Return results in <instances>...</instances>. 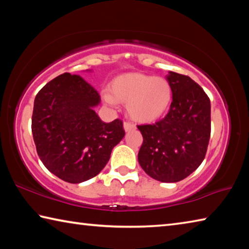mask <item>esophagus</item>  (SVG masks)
Wrapping results in <instances>:
<instances>
[{
  "label": "esophagus",
  "mask_w": 249,
  "mask_h": 249,
  "mask_svg": "<svg viewBox=\"0 0 249 249\" xmlns=\"http://www.w3.org/2000/svg\"><path fill=\"white\" fill-rule=\"evenodd\" d=\"M136 128V125L134 123H130V122H124V129L125 132H129V130H133Z\"/></svg>",
  "instance_id": "obj_1"
}]
</instances>
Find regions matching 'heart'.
Listing matches in <instances>:
<instances>
[{
  "mask_svg": "<svg viewBox=\"0 0 249 249\" xmlns=\"http://www.w3.org/2000/svg\"><path fill=\"white\" fill-rule=\"evenodd\" d=\"M111 89L103 92L105 102L112 107L119 101L126 103L129 116L142 123L159 119L172 100L171 86L166 79L142 73L121 74L113 80Z\"/></svg>",
  "mask_w": 249,
  "mask_h": 249,
  "instance_id": "heart-1",
  "label": "heart"
}]
</instances>
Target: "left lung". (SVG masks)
I'll return each mask as SVG.
<instances>
[{"label":"left lung","mask_w":249,"mask_h":249,"mask_svg":"<svg viewBox=\"0 0 249 249\" xmlns=\"http://www.w3.org/2000/svg\"><path fill=\"white\" fill-rule=\"evenodd\" d=\"M172 102L168 114L155 124L138 125L142 135L138 162L161 182H178L199 167L211 135V102L203 89L188 77L169 71Z\"/></svg>","instance_id":"left-lung-1"}]
</instances>
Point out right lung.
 Returning <instances> with one entry per match:
<instances>
[{
  "label": "right lung",
  "instance_id": "add662e5",
  "mask_svg": "<svg viewBox=\"0 0 249 249\" xmlns=\"http://www.w3.org/2000/svg\"><path fill=\"white\" fill-rule=\"evenodd\" d=\"M99 92L78 74L49 81L34 101L32 132L44 166L69 183L99 175L123 140V122L104 123L94 111Z\"/></svg>",
  "mask_w": 249,
  "mask_h": 249
}]
</instances>
